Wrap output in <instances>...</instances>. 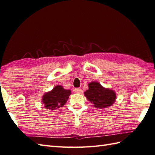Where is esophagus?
<instances>
[{
    "instance_id": "esophagus-1",
    "label": "esophagus",
    "mask_w": 155,
    "mask_h": 155,
    "mask_svg": "<svg viewBox=\"0 0 155 155\" xmlns=\"http://www.w3.org/2000/svg\"><path fill=\"white\" fill-rule=\"evenodd\" d=\"M75 92L78 93V94H82L83 91L81 88H77V89H75Z\"/></svg>"
}]
</instances>
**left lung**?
I'll return each instance as SVG.
<instances>
[{
	"label": "left lung",
	"instance_id": "obj_1",
	"mask_svg": "<svg viewBox=\"0 0 155 155\" xmlns=\"http://www.w3.org/2000/svg\"><path fill=\"white\" fill-rule=\"evenodd\" d=\"M89 89L84 92L85 96L93 103L96 108H106L113 104L115 101L116 94L113 90L105 88L100 83L92 82L88 84Z\"/></svg>",
	"mask_w": 155,
	"mask_h": 155
}]
</instances>
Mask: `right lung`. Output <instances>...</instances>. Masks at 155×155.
<instances>
[{
  "mask_svg": "<svg viewBox=\"0 0 155 155\" xmlns=\"http://www.w3.org/2000/svg\"><path fill=\"white\" fill-rule=\"evenodd\" d=\"M71 94V90H65L61 86H56L42 97V103L46 109L55 110L65 105Z\"/></svg>",
  "mask_w": 155,
  "mask_h": 155,
  "instance_id": "add662e5",
  "label": "right lung"
}]
</instances>
